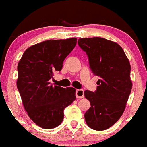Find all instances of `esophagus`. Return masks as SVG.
<instances>
[{"instance_id": "34e87169", "label": "esophagus", "mask_w": 147, "mask_h": 147, "mask_svg": "<svg viewBox=\"0 0 147 147\" xmlns=\"http://www.w3.org/2000/svg\"><path fill=\"white\" fill-rule=\"evenodd\" d=\"M76 96L77 98H84V92L82 89H77L76 91Z\"/></svg>"}]
</instances>
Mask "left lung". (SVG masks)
I'll return each mask as SVG.
<instances>
[{"label": "left lung", "instance_id": "1", "mask_svg": "<svg viewBox=\"0 0 147 147\" xmlns=\"http://www.w3.org/2000/svg\"><path fill=\"white\" fill-rule=\"evenodd\" d=\"M86 53L90 69L99 77L95 92L86 90L84 96L91 107L85 113L91 129L103 131L114 124L124 111L132 88L131 66L118 43L99 37L78 40Z\"/></svg>", "mask_w": 147, "mask_h": 147}]
</instances>
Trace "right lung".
<instances>
[{
	"label": "right lung",
	"mask_w": 147,
	"mask_h": 147,
	"mask_svg": "<svg viewBox=\"0 0 147 147\" xmlns=\"http://www.w3.org/2000/svg\"><path fill=\"white\" fill-rule=\"evenodd\" d=\"M76 38L48 40L28 48L18 64L17 88L30 119L43 129L63 121V111L76 99V89L53 86V74L61 71L66 56L76 44Z\"/></svg>",
	"instance_id": "obj_1"
}]
</instances>
